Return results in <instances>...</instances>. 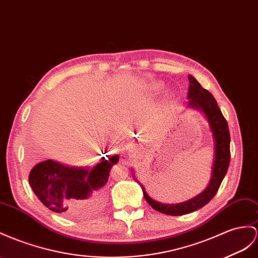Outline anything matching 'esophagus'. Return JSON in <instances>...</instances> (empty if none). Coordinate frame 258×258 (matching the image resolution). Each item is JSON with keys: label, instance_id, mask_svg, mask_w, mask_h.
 Here are the masks:
<instances>
[{"label": "esophagus", "instance_id": "1", "mask_svg": "<svg viewBox=\"0 0 258 258\" xmlns=\"http://www.w3.org/2000/svg\"><path fill=\"white\" fill-rule=\"evenodd\" d=\"M124 149L127 151V153L130 154V156H134V155H136L138 153V151H140V148H138L135 144H132V143H126V144H125L124 145ZM122 162L124 164H126V166L128 164L125 160L124 161L122 160Z\"/></svg>", "mask_w": 258, "mask_h": 258}]
</instances>
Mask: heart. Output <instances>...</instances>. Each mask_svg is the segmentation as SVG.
Returning a JSON list of instances; mask_svg holds the SVG:
<instances>
[{
  "instance_id": "obj_1",
  "label": "heart",
  "mask_w": 258,
  "mask_h": 258,
  "mask_svg": "<svg viewBox=\"0 0 258 258\" xmlns=\"http://www.w3.org/2000/svg\"><path fill=\"white\" fill-rule=\"evenodd\" d=\"M150 90L154 92V94H160V92L164 89V85L162 83H159V82H156V83H153L150 86H149Z\"/></svg>"
}]
</instances>
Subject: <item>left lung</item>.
Returning <instances> with one entry per match:
<instances>
[{
	"mask_svg": "<svg viewBox=\"0 0 258 258\" xmlns=\"http://www.w3.org/2000/svg\"><path fill=\"white\" fill-rule=\"evenodd\" d=\"M188 102L186 108L202 112L208 122L209 130L214 140V162L208 185L202 193L186 202L179 204H162L153 200L147 194L145 187L136 180L134 170H132L134 180L140 183L144 197L147 203L155 210L170 216H182L193 213V211L198 210L208 204L213 200L218 188H219L230 163V133L226 118L218 107L216 99L208 90L204 89L202 85L192 75H188Z\"/></svg>",
	"mask_w": 258,
	"mask_h": 258,
	"instance_id": "8db88e82",
	"label": "left lung"
}]
</instances>
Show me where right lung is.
Instances as JSON below:
<instances>
[{
	"label": "right lung",
	"instance_id": "add662e5",
	"mask_svg": "<svg viewBox=\"0 0 258 258\" xmlns=\"http://www.w3.org/2000/svg\"><path fill=\"white\" fill-rule=\"evenodd\" d=\"M117 161V155L105 156L90 168L71 167L49 159L37 163L28 180L45 207L64 217L82 219L102 207L110 170Z\"/></svg>",
	"mask_w": 258,
	"mask_h": 258
}]
</instances>
